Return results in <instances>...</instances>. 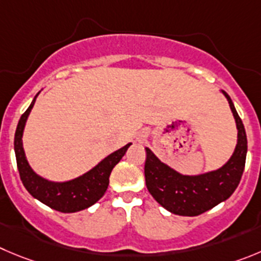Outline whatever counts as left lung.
<instances>
[{"mask_svg": "<svg viewBox=\"0 0 261 261\" xmlns=\"http://www.w3.org/2000/svg\"><path fill=\"white\" fill-rule=\"evenodd\" d=\"M229 103L238 130L237 145L232 157L215 171L201 175H182L161 162L154 153L145 148V184L153 198L170 213L181 216H197L229 198L240 184L247 154L245 126L232 99L221 91Z\"/></svg>", "mask_w": 261, "mask_h": 261, "instance_id": "1", "label": "left lung"}]
</instances>
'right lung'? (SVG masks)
I'll return each instance as SVG.
<instances>
[{"label": "right lung", "instance_id": "right-lung-1", "mask_svg": "<svg viewBox=\"0 0 261 261\" xmlns=\"http://www.w3.org/2000/svg\"><path fill=\"white\" fill-rule=\"evenodd\" d=\"M38 94L32 100L29 108L21 114L15 131V139H14L16 165H18L19 175L23 181V186L25 187L32 197H35L36 199L54 210L60 211V213H77V211L85 210L96 203L104 196L107 188H108L109 175H111L112 170L125 155L131 143L126 144L121 149L111 153L108 157L104 158L101 162H99L94 169L87 171L86 174L69 180V181L55 182L43 179L29 166L23 149V140H21L27 118L35 106L36 97L38 96Z\"/></svg>", "mask_w": 261, "mask_h": 261}]
</instances>
